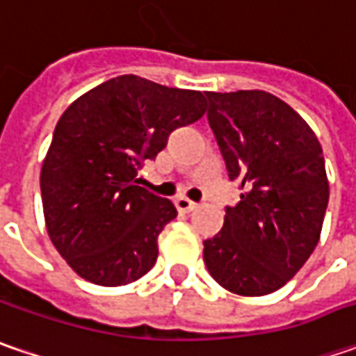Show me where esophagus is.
I'll list each match as a JSON object with an SVG mask.
<instances>
[{
    "label": "esophagus",
    "mask_w": 356,
    "mask_h": 356,
    "mask_svg": "<svg viewBox=\"0 0 356 356\" xmlns=\"http://www.w3.org/2000/svg\"><path fill=\"white\" fill-rule=\"evenodd\" d=\"M174 204H176L178 212H182V213L194 212V210L198 208V204H196V202H192V200H188V198H176L174 200Z\"/></svg>",
    "instance_id": "34e87169"
}]
</instances>
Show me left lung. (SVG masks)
Wrapping results in <instances>:
<instances>
[{
	"label": "left lung",
	"mask_w": 356,
	"mask_h": 356,
	"mask_svg": "<svg viewBox=\"0 0 356 356\" xmlns=\"http://www.w3.org/2000/svg\"><path fill=\"white\" fill-rule=\"evenodd\" d=\"M208 122L239 202L226 206L204 261L232 293L277 291L313 253L329 204L323 148L315 132L266 90L206 92Z\"/></svg>",
	"instance_id": "left-lung-1"
}]
</instances>
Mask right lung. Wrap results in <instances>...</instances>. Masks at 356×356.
Returning a JSON list of instances; mask_svg holds the SVG:
<instances>
[{
    "label": "right lung",
    "mask_w": 356,
    "mask_h": 356,
    "mask_svg": "<svg viewBox=\"0 0 356 356\" xmlns=\"http://www.w3.org/2000/svg\"><path fill=\"white\" fill-rule=\"evenodd\" d=\"M200 90L120 75L90 89L59 118L41 168L49 238L83 280L118 287L156 264L158 236L176 218L170 200L136 174L172 130L206 113Z\"/></svg>",
    "instance_id": "1"
}]
</instances>
